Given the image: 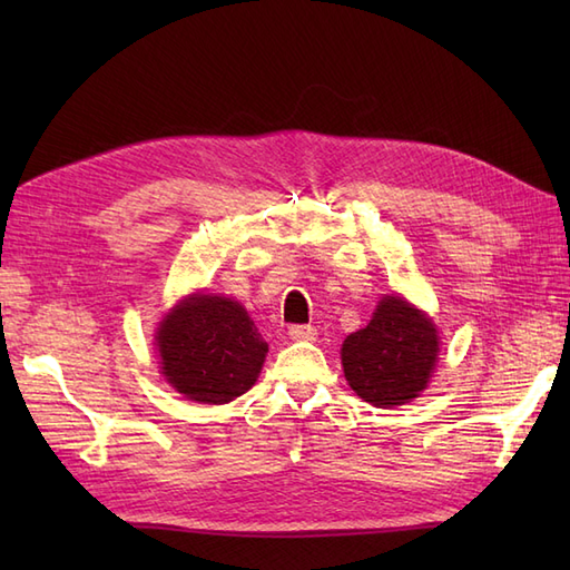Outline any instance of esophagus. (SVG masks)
Instances as JSON below:
<instances>
[{
    "mask_svg": "<svg viewBox=\"0 0 570 570\" xmlns=\"http://www.w3.org/2000/svg\"><path fill=\"white\" fill-rule=\"evenodd\" d=\"M316 327L314 325H289V337L297 342H312L316 340Z\"/></svg>",
    "mask_w": 570,
    "mask_h": 570,
    "instance_id": "obj_1",
    "label": "esophagus"
}]
</instances>
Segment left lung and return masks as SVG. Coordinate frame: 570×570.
Masks as SVG:
<instances>
[{"mask_svg": "<svg viewBox=\"0 0 570 570\" xmlns=\"http://www.w3.org/2000/svg\"><path fill=\"white\" fill-rule=\"evenodd\" d=\"M438 352L430 318L400 297H385L371 323L344 340V377L364 402L402 406L428 385Z\"/></svg>", "mask_w": 570, "mask_h": 570, "instance_id": "obj_1", "label": "left lung"}]
</instances>
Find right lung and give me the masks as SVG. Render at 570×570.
Returning <instances> with one entry per match:
<instances>
[{"label": "right lung", "instance_id": "add662e5", "mask_svg": "<svg viewBox=\"0 0 570 570\" xmlns=\"http://www.w3.org/2000/svg\"><path fill=\"white\" fill-rule=\"evenodd\" d=\"M166 381L187 400L226 404L245 394L262 373L268 344L237 302L195 295L159 327Z\"/></svg>", "mask_w": 570, "mask_h": 570}]
</instances>
